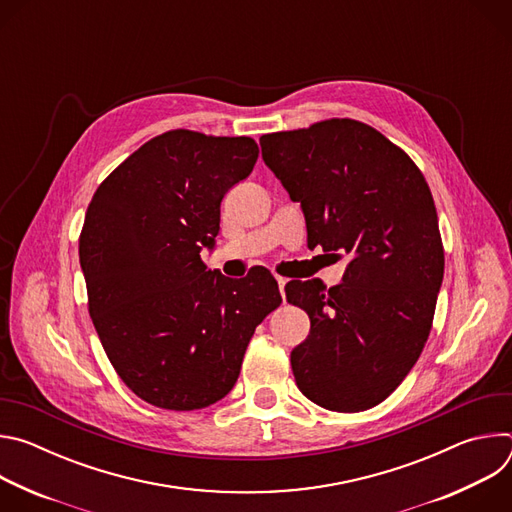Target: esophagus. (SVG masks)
<instances>
[{
	"instance_id": "34e87169",
	"label": "esophagus",
	"mask_w": 512,
	"mask_h": 512,
	"mask_svg": "<svg viewBox=\"0 0 512 512\" xmlns=\"http://www.w3.org/2000/svg\"><path fill=\"white\" fill-rule=\"evenodd\" d=\"M275 279H277V283H279V291H281V296H283V294H285V283H287V279H285V277H279V275H277Z\"/></svg>"
}]
</instances>
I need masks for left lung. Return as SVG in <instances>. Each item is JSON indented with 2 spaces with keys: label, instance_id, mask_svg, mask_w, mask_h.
Returning a JSON list of instances; mask_svg holds the SVG:
<instances>
[{
  "label": "left lung",
  "instance_id": "left-lung-1",
  "mask_svg": "<svg viewBox=\"0 0 512 512\" xmlns=\"http://www.w3.org/2000/svg\"><path fill=\"white\" fill-rule=\"evenodd\" d=\"M265 166L306 216L308 245L348 257L342 283L289 281L310 316L291 350L298 389L330 411L385 401L417 362L444 279L429 186L411 158L354 119L259 139Z\"/></svg>",
  "mask_w": 512,
  "mask_h": 512
}]
</instances>
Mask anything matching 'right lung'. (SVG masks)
Returning a JSON list of instances; mask_svg holds the SVG:
<instances>
[{
  "label": "right lung",
  "mask_w": 512,
  "mask_h": 512,
  "mask_svg": "<svg viewBox=\"0 0 512 512\" xmlns=\"http://www.w3.org/2000/svg\"><path fill=\"white\" fill-rule=\"evenodd\" d=\"M251 137L176 129L143 143L97 188L79 257L89 314L121 381L192 411L237 383L255 328L281 304L271 273L206 271L221 200L257 162Z\"/></svg>",
  "instance_id": "right-lung-1"
}]
</instances>
